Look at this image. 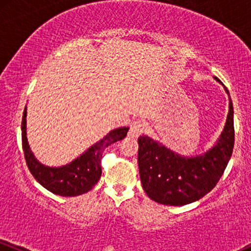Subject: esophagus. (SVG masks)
<instances>
[{
    "mask_svg": "<svg viewBox=\"0 0 251 251\" xmlns=\"http://www.w3.org/2000/svg\"><path fill=\"white\" fill-rule=\"evenodd\" d=\"M145 128H147V124H145L144 121H143V120H134L133 123L131 124V128H130L131 136L138 137L139 134H142L143 132L145 131Z\"/></svg>",
    "mask_w": 251,
    "mask_h": 251,
    "instance_id": "obj_1",
    "label": "esophagus"
}]
</instances>
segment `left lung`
<instances>
[{
  "instance_id": "1",
  "label": "left lung",
  "mask_w": 251,
  "mask_h": 251,
  "mask_svg": "<svg viewBox=\"0 0 251 251\" xmlns=\"http://www.w3.org/2000/svg\"><path fill=\"white\" fill-rule=\"evenodd\" d=\"M225 90L228 94L226 88ZM233 143L231 99L226 124L218 142L202 155L181 156L150 137L140 136L138 166L143 189L151 200L163 205L183 206L201 199L222 177L232 155Z\"/></svg>"
}]
</instances>
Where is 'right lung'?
I'll return each mask as SVG.
<instances>
[{"instance_id":"obj_1","label":"right lung","mask_w":251,"mask_h":251,"mask_svg":"<svg viewBox=\"0 0 251 251\" xmlns=\"http://www.w3.org/2000/svg\"><path fill=\"white\" fill-rule=\"evenodd\" d=\"M26 115L25 108L21 136L27 167L41 186L62 197H76L89 192L101 177V158L104 149L125 138L128 131V127L115 128L73 162L63 167L51 168L41 164L29 149L26 137Z\"/></svg>"}]
</instances>
